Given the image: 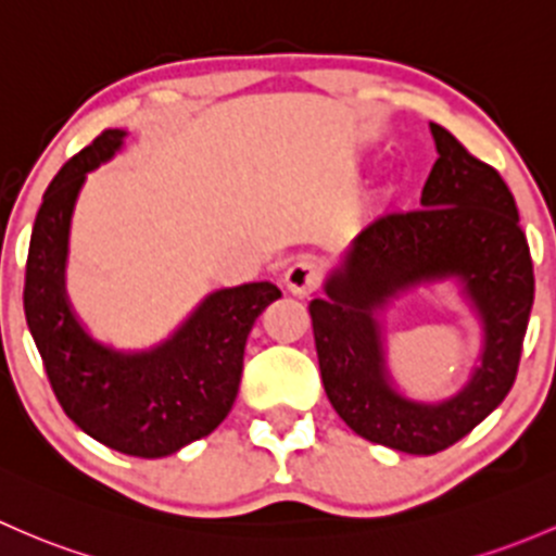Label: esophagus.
<instances>
[{
  "instance_id": "obj_1",
  "label": "esophagus",
  "mask_w": 556,
  "mask_h": 556,
  "mask_svg": "<svg viewBox=\"0 0 556 556\" xmlns=\"http://www.w3.org/2000/svg\"><path fill=\"white\" fill-rule=\"evenodd\" d=\"M285 285L293 295H312L319 288V266L314 258H298L293 266L285 271Z\"/></svg>"
}]
</instances>
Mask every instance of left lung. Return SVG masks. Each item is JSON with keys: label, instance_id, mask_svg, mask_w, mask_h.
<instances>
[{"label": "left lung", "instance_id": "obj_1", "mask_svg": "<svg viewBox=\"0 0 556 556\" xmlns=\"http://www.w3.org/2000/svg\"><path fill=\"white\" fill-rule=\"evenodd\" d=\"M440 160L418 210H386L308 303L327 400L365 440L400 453H440L509 394L533 308V261L509 186L498 170L431 125ZM458 276L483 319L485 343L470 383L437 406L402 397L384 370L375 314L389 296Z\"/></svg>", "mask_w": 556, "mask_h": 556}]
</instances>
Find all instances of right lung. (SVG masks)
Returning a JSON list of instances; mask_svg holds the SVG:
<instances>
[{"label":"right lung","mask_w":556,"mask_h":556,"mask_svg":"<svg viewBox=\"0 0 556 556\" xmlns=\"http://www.w3.org/2000/svg\"><path fill=\"white\" fill-rule=\"evenodd\" d=\"M125 136L103 130L47 186L28 244L23 312L63 413L111 450L162 458L229 416L250 330L282 293L271 282L215 290L149 352H116L87 336L63 282L68 224L85 175L111 160Z\"/></svg>","instance_id":"obj_1"}]
</instances>
